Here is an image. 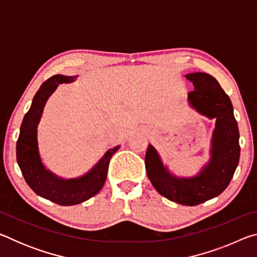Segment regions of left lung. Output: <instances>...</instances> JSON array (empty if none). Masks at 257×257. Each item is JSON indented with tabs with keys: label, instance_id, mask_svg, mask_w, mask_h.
Segmentation results:
<instances>
[{
	"label": "left lung",
	"instance_id": "left-lung-1",
	"mask_svg": "<svg viewBox=\"0 0 257 257\" xmlns=\"http://www.w3.org/2000/svg\"><path fill=\"white\" fill-rule=\"evenodd\" d=\"M186 78L195 87L188 94L190 105L210 119H216L210 162L196 177L177 178L169 173L154 147L149 145L145 168L152 185L162 196L194 206L219 196L227 188L239 162L240 146L231 101L215 78L204 72L189 73Z\"/></svg>",
	"mask_w": 257,
	"mask_h": 257
}]
</instances>
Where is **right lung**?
I'll list each match as a JSON object with an SVG mask.
<instances>
[{"label":"right lung","mask_w":257,"mask_h":257,"mask_svg":"<svg viewBox=\"0 0 257 257\" xmlns=\"http://www.w3.org/2000/svg\"><path fill=\"white\" fill-rule=\"evenodd\" d=\"M73 77L55 75L43 82L35 94L32 106L26 113L17 141V162L26 182L35 193L59 205H76L87 201L102 189L106 180L108 163L119 146L108 150L105 155L88 173L76 179H62L46 170L43 165L37 146V125L43 108L50 95L59 84L71 82Z\"/></svg>","instance_id":"1"}]
</instances>
